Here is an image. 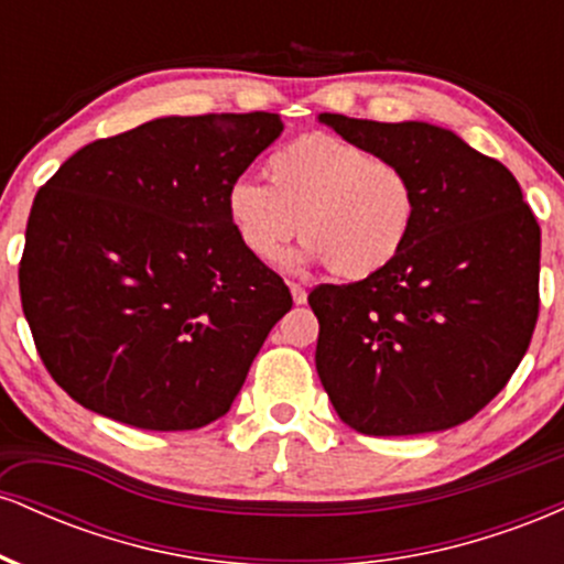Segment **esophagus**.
<instances>
[{"mask_svg":"<svg viewBox=\"0 0 564 564\" xmlns=\"http://www.w3.org/2000/svg\"><path fill=\"white\" fill-rule=\"evenodd\" d=\"M289 289H291V296H294L296 304L307 302V289H304L302 283H289Z\"/></svg>","mask_w":564,"mask_h":564,"instance_id":"esophagus-1","label":"esophagus"}]
</instances>
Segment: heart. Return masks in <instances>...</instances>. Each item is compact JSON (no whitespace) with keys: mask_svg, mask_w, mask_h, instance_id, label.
I'll return each instance as SVG.
<instances>
[{"mask_svg":"<svg viewBox=\"0 0 564 564\" xmlns=\"http://www.w3.org/2000/svg\"><path fill=\"white\" fill-rule=\"evenodd\" d=\"M268 185L236 180L228 217L254 260L273 262L296 236L304 262L364 281L390 268L416 225V185L398 161L328 132L286 142L264 161Z\"/></svg>","mask_w":564,"mask_h":564,"instance_id":"b5f03b06","label":"heart"}]
</instances>
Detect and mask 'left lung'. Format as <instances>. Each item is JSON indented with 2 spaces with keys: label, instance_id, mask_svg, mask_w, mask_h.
Segmentation results:
<instances>
[{
  "label": "left lung",
  "instance_id": "8db88e82",
  "mask_svg": "<svg viewBox=\"0 0 564 564\" xmlns=\"http://www.w3.org/2000/svg\"><path fill=\"white\" fill-rule=\"evenodd\" d=\"M336 134L398 161L416 185L411 238L390 268L321 283L315 368L339 419L373 437L469 422L525 358L539 321L541 228L501 161L424 121L321 113Z\"/></svg>",
  "mask_w": 564,
  "mask_h": 564
}]
</instances>
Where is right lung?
I'll use <instances>...</instances> for the list:
<instances>
[{
	"instance_id": "1",
	"label": "right lung",
	"mask_w": 564,
	"mask_h": 564,
	"mask_svg": "<svg viewBox=\"0 0 564 564\" xmlns=\"http://www.w3.org/2000/svg\"><path fill=\"white\" fill-rule=\"evenodd\" d=\"M278 113L153 119L39 187L18 268L39 358L76 403L183 432L230 411L291 291L238 241L228 191Z\"/></svg>"
}]
</instances>
